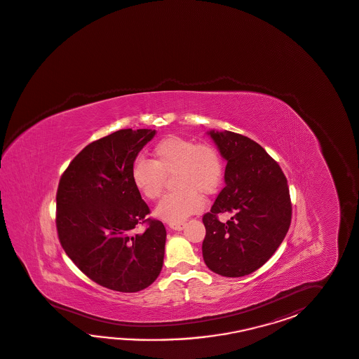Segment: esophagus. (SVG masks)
Returning <instances> with one entry per match:
<instances>
[{"instance_id":"esophagus-1","label":"esophagus","mask_w":359,"mask_h":359,"mask_svg":"<svg viewBox=\"0 0 359 359\" xmlns=\"http://www.w3.org/2000/svg\"><path fill=\"white\" fill-rule=\"evenodd\" d=\"M185 223L184 222H174V223H168V227L171 229H175V231H182L183 229Z\"/></svg>"}]
</instances>
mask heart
I'll return each instance as SVG.
<instances>
[{
  "instance_id": "b5f03b06",
  "label": "heart",
  "mask_w": 359,
  "mask_h": 359,
  "mask_svg": "<svg viewBox=\"0 0 359 359\" xmlns=\"http://www.w3.org/2000/svg\"><path fill=\"white\" fill-rule=\"evenodd\" d=\"M130 174L133 187L149 201L159 198L167 176L172 174L171 185L176 189L159 201L154 212L174 223L203 209L201 193L210 196L218 191L224 165L218 149L210 144L170 135L153 147L151 161H133Z\"/></svg>"
}]
</instances>
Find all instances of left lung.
Masks as SVG:
<instances>
[{"mask_svg":"<svg viewBox=\"0 0 359 359\" xmlns=\"http://www.w3.org/2000/svg\"><path fill=\"white\" fill-rule=\"evenodd\" d=\"M227 161L226 187L202 217V255L211 271L240 278L262 267L288 232L292 202L278 162L255 141L235 132L210 131ZM220 213L231 219L220 222Z\"/></svg>","mask_w":359,"mask_h":359,"instance_id":"1","label":"left lung"}]
</instances>
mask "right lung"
<instances>
[{
    "instance_id": "1",
    "label": "right lung",
    "mask_w": 359,
    "mask_h": 359,
    "mask_svg": "<svg viewBox=\"0 0 359 359\" xmlns=\"http://www.w3.org/2000/svg\"><path fill=\"white\" fill-rule=\"evenodd\" d=\"M154 130L114 132L88 144L62 174L55 226L63 250L88 278L124 293L139 292L162 270L166 228L131 180V166ZM147 226L141 234L134 228Z\"/></svg>"
}]
</instances>
